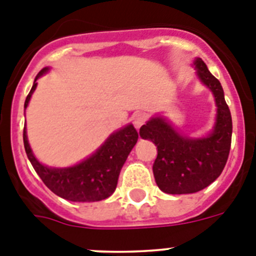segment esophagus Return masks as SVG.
<instances>
[{
  "label": "esophagus",
  "instance_id": "obj_1",
  "mask_svg": "<svg viewBox=\"0 0 256 256\" xmlns=\"http://www.w3.org/2000/svg\"><path fill=\"white\" fill-rule=\"evenodd\" d=\"M132 120L133 126H134L137 130H140V128L146 123V120H148V115L144 114V112H137V114L133 115Z\"/></svg>",
  "mask_w": 256,
  "mask_h": 256
}]
</instances>
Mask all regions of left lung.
<instances>
[{"label":"left lung","instance_id":"8db88e82","mask_svg":"<svg viewBox=\"0 0 256 256\" xmlns=\"http://www.w3.org/2000/svg\"><path fill=\"white\" fill-rule=\"evenodd\" d=\"M198 76L214 94L216 122L204 138L183 137L162 116L151 118L140 130V136L151 140L158 148L152 165L156 184L165 194L182 195L204 190L220 176L230 155L232 141V118L224 100L220 82L196 58Z\"/></svg>","mask_w":256,"mask_h":256}]
</instances>
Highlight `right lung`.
<instances>
[{"mask_svg":"<svg viewBox=\"0 0 256 256\" xmlns=\"http://www.w3.org/2000/svg\"><path fill=\"white\" fill-rule=\"evenodd\" d=\"M48 68H44L36 76V80L44 74ZM33 83L30 92L26 96L24 108H26L34 92L37 83ZM24 148L26 156L34 170L44 183L60 198L78 202L100 201L112 195L118 184V178L122 166L138 140V133L132 124L112 133L94 154L82 162L70 168H48L42 165L32 152L28 144L26 130L22 132Z\"/></svg>","mask_w":256,"mask_h":256,"instance_id":"add662e5","label":"right lung"}]
</instances>
